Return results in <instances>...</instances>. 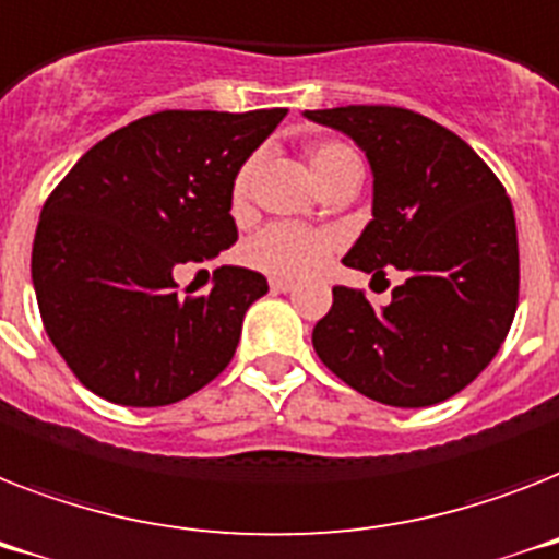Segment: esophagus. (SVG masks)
<instances>
[{"mask_svg":"<svg viewBox=\"0 0 559 559\" xmlns=\"http://www.w3.org/2000/svg\"><path fill=\"white\" fill-rule=\"evenodd\" d=\"M292 288H294V280H285V276H274V280H271V292L288 294Z\"/></svg>","mask_w":559,"mask_h":559,"instance_id":"1","label":"esophagus"}]
</instances>
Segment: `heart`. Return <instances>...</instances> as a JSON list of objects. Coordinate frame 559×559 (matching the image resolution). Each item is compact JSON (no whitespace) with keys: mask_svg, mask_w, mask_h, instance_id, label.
Returning <instances> with one entry per match:
<instances>
[{"mask_svg":"<svg viewBox=\"0 0 559 559\" xmlns=\"http://www.w3.org/2000/svg\"><path fill=\"white\" fill-rule=\"evenodd\" d=\"M308 164L314 169L317 181L323 185L334 173H341L349 164H360L355 150L341 141H317L308 146ZM253 160H245L230 187V202L234 207H242L251 193ZM337 251V239L329 230H314V227L288 225V222H274L253 234L242 248L245 262L257 271L274 276H306L323 265L325 259Z\"/></svg>","mask_w":559,"mask_h":559,"instance_id":"1","label":"heart"}]
</instances>
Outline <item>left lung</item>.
<instances>
[{
  "mask_svg": "<svg viewBox=\"0 0 559 559\" xmlns=\"http://www.w3.org/2000/svg\"><path fill=\"white\" fill-rule=\"evenodd\" d=\"M306 118L346 132L374 173L372 222L346 265L409 280L374 308L334 285L311 343L360 395L390 406L453 399L493 360L520 302V245L497 173L436 120L401 106H337Z\"/></svg>",
  "mask_w": 559,
  "mask_h": 559,
  "instance_id": "1",
  "label": "left lung"
}]
</instances>
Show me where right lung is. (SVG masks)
<instances>
[{
    "mask_svg": "<svg viewBox=\"0 0 559 559\" xmlns=\"http://www.w3.org/2000/svg\"><path fill=\"white\" fill-rule=\"evenodd\" d=\"M285 109H164L97 141L43 204L31 276L43 325L86 390L164 406L230 364L267 280L216 267L181 297L173 271L236 242L230 187Z\"/></svg>",
    "mask_w": 559,
    "mask_h": 559,
    "instance_id": "right-lung-1",
    "label": "right lung"
}]
</instances>
